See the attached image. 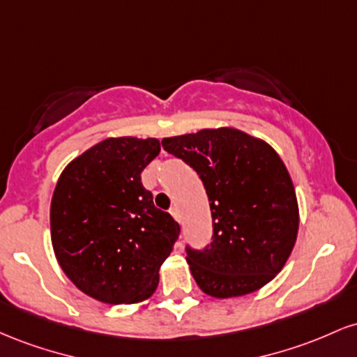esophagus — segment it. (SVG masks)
Masks as SVG:
<instances>
[{
  "instance_id": "obj_1",
  "label": "esophagus",
  "mask_w": 357,
  "mask_h": 357,
  "mask_svg": "<svg viewBox=\"0 0 357 357\" xmlns=\"http://www.w3.org/2000/svg\"><path fill=\"white\" fill-rule=\"evenodd\" d=\"M169 213H171V215L174 216V220H176V221H181V215H179V210H178V206H173V208H171Z\"/></svg>"
}]
</instances>
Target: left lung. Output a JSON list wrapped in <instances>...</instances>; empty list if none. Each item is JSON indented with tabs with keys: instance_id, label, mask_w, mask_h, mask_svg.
Returning a JSON list of instances; mask_svg holds the SVG:
<instances>
[{
	"instance_id": "8db88e82",
	"label": "left lung",
	"mask_w": 357,
	"mask_h": 357,
	"mask_svg": "<svg viewBox=\"0 0 357 357\" xmlns=\"http://www.w3.org/2000/svg\"><path fill=\"white\" fill-rule=\"evenodd\" d=\"M192 167L206 190L211 243L186 245L196 284L216 298L238 297L268 284L296 245L298 206L289 171L267 142L236 129H203L162 139Z\"/></svg>"
}]
</instances>
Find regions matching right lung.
<instances>
[{
	"instance_id": "1",
	"label": "right lung",
	"mask_w": 357,
	"mask_h": 357,
	"mask_svg": "<svg viewBox=\"0 0 357 357\" xmlns=\"http://www.w3.org/2000/svg\"><path fill=\"white\" fill-rule=\"evenodd\" d=\"M159 151L158 139H105L73 159L53 191L56 260L77 289L105 304L153 296L181 231L141 183Z\"/></svg>"
}]
</instances>
